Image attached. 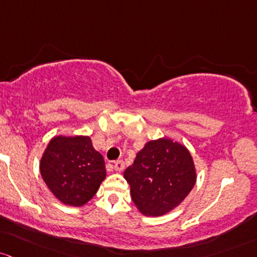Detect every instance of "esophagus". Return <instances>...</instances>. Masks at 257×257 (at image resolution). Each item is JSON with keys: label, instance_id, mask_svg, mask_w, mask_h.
I'll return each instance as SVG.
<instances>
[{"label": "esophagus", "instance_id": "34e87169", "mask_svg": "<svg viewBox=\"0 0 257 257\" xmlns=\"http://www.w3.org/2000/svg\"><path fill=\"white\" fill-rule=\"evenodd\" d=\"M114 170L117 172H122L124 170V162L122 160H118L114 162Z\"/></svg>", "mask_w": 257, "mask_h": 257}]
</instances>
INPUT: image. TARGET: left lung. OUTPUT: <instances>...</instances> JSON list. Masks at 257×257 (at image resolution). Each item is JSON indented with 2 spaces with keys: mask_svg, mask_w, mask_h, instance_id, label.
<instances>
[{
  "mask_svg": "<svg viewBox=\"0 0 257 257\" xmlns=\"http://www.w3.org/2000/svg\"><path fill=\"white\" fill-rule=\"evenodd\" d=\"M134 205L144 216L159 217L173 211L196 183L191 154L171 138L150 140L124 171Z\"/></svg>",
  "mask_w": 257,
  "mask_h": 257,
  "instance_id": "obj_1",
  "label": "left lung"
}]
</instances>
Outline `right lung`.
Instances as JSON below:
<instances>
[{"label":"right lung","mask_w":257,"mask_h":257,"mask_svg":"<svg viewBox=\"0 0 257 257\" xmlns=\"http://www.w3.org/2000/svg\"><path fill=\"white\" fill-rule=\"evenodd\" d=\"M45 184L62 204L83 206L106 178L102 155L86 135H57L47 144L40 160Z\"/></svg>","instance_id":"1"}]
</instances>
